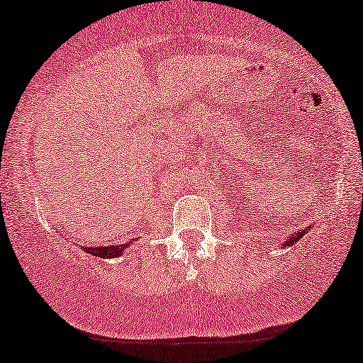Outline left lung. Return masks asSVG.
<instances>
[{
	"mask_svg": "<svg viewBox=\"0 0 363 363\" xmlns=\"http://www.w3.org/2000/svg\"><path fill=\"white\" fill-rule=\"evenodd\" d=\"M306 232H308V230H306V228H303V230H298L297 233H294L292 237H289V238L286 240V242H284V243L281 245V248H289V247H292V245H294V243H297L298 240L302 238Z\"/></svg>",
	"mask_w": 363,
	"mask_h": 363,
	"instance_id": "1",
	"label": "left lung"
}]
</instances>
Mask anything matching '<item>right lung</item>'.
Returning <instances> with one entry per match:
<instances>
[{
  "mask_svg": "<svg viewBox=\"0 0 363 363\" xmlns=\"http://www.w3.org/2000/svg\"><path fill=\"white\" fill-rule=\"evenodd\" d=\"M130 243H121V245H110V247H81L87 255L97 256V258H116V256H121L125 253V250L130 247Z\"/></svg>",
  "mask_w": 363,
  "mask_h": 363,
  "instance_id": "right-lung-1",
  "label": "right lung"
}]
</instances>
